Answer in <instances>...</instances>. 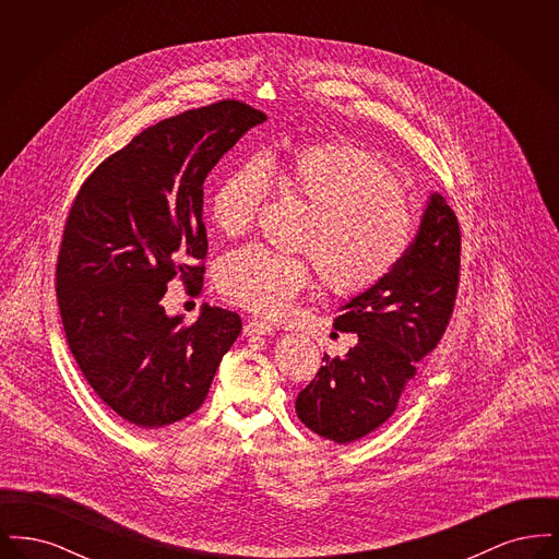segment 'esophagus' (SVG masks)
I'll use <instances>...</instances> for the list:
<instances>
[{"instance_id": "1", "label": "esophagus", "mask_w": 559, "mask_h": 559, "mask_svg": "<svg viewBox=\"0 0 559 559\" xmlns=\"http://www.w3.org/2000/svg\"><path fill=\"white\" fill-rule=\"evenodd\" d=\"M242 333H245L247 337H253V335H272L274 329H272V324L266 322V320L253 319L245 324Z\"/></svg>"}]
</instances>
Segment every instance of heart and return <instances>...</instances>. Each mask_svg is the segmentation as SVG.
Returning a JSON list of instances; mask_svg holds the SVG:
<instances>
[{
  "label": "heart",
  "mask_w": 559,
  "mask_h": 559,
  "mask_svg": "<svg viewBox=\"0 0 559 559\" xmlns=\"http://www.w3.org/2000/svg\"><path fill=\"white\" fill-rule=\"evenodd\" d=\"M270 171L312 212L299 249L314 258L322 283L335 295L371 292L408 253L415 226L404 190L371 151L349 142L306 144L289 157H270ZM267 190L266 163H240L213 190V226L226 237L249 233ZM310 283L312 270L306 260L260 245L228 253L217 267L222 293L262 317L287 312Z\"/></svg>",
  "instance_id": "heart-1"
}]
</instances>
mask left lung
I'll use <instances>...</instances> for the list:
<instances>
[{"mask_svg":"<svg viewBox=\"0 0 559 559\" xmlns=\"http://www.w3.org/2000/svg\"><path fill=\"white\" fill-rule=\"evenodd\" d=\"M459 270L461 228L444 197L433 192L400 266L342 306L335 329L356 333L358 344L344 358L322 356L324 365L295 400L299 421L337 444L383 426L417 374V362L449 326Z\"/></svg>","mask_w":559,"mask_h":559,"instance_id":"left-lung-1","label":"left lung"}]
</instances>
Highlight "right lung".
Segmentation results:
<instances>
[{
	"mask_svg": "<svg viewBox=\"0 0 559 559\" xmlns=\"http://www.w3.org/2000/svg\"><path fill=\"white\" fill-rule=\"evenodd\" d=\"M266 115L239 100L192 108L138 133L81 185L67 217L56 297L83 377L123 421L171 426L207 399L237 312L167 317V283H203V182Z\"/></svg>",
	"mask_w": 559,
	"mask_h": 559,
	"instance_id": "obj_1",
	"label": "right lung"
}]
</instances>
